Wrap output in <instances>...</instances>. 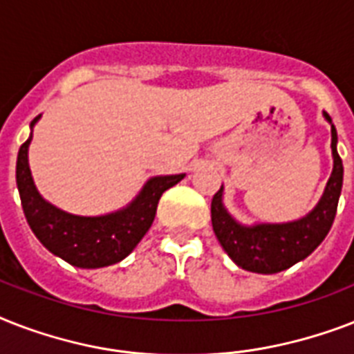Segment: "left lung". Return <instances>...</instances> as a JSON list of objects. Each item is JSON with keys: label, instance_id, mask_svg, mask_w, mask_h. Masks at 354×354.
<instances>
[{"label": "left lung", "instance_id": "1", "mask_svg": "<svg viewBox=\"0 0 354 354\" xmlns=\"http://www.w3.org/2000/svg\"><path fill=\"white\" fill-rule=\"evenodd\" d=\"M325 118L330 122L327 113ZM330 132L335 169L319 204L301 221L288 224H259L252 227L241 226L222 205V187L215 193L211 200L213 232L227 255L241 268L255 274H277L308 257L327 236L335 222L344 182V165L336 150V128L330 127Z\"/></svg>", "mask_w": 354, "mask_h": 354}]
</instances>
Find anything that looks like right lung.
Segmentation results:
<instances>
[{
	"label": "right lung",
	"instance_id": "obj_1",
	"mask_svg": "<svg viewBox=\"0 0 354 354\" xmlns=\"http://www.w3.org/2000/svg\"><path fill=\"white\" fill-rule=\"evenodd\" d=\"M40 119L35 118L30 127ZM30 138L19 147L16 161V183L25 218L36 239L51 253L79 268H102L127 257L149 232L158 202L167 189L176 185L185 174L150 178L132 204L110 215L77 216L51 205L35 187L27 163Z\"/></svg>",
	"mask_w": 354,
	"mask_h": 354
}]
</instances>
